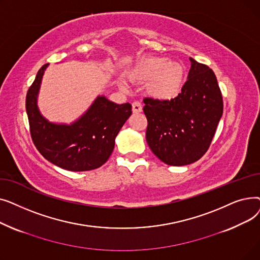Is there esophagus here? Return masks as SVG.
Returning a JSON list of instances; mask_svg holds the SVG:
<instances>
[{
    "instance_id": "1",
    "label": "esophagus",
    "mask_w": 260,
    "mask_h": 260,
    "mask_svg": "<svg viewBox=\"0 0 260 260\" xmlns=\"http://www.w3.org/2000/svg\"><path fill=\"white\" fill-rule=\"evenodd\" d=\"M132 106H133V113L134 114H139V113L142 112V105H141L140 102L136 101V102L133 103Z\"/></svg>"
}]
</instances>
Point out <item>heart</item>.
<instances>
[{"instance_id":"obj_1","label":"heart","mask_w":260,"mask_h":260,"mask_svg":"<svg viewBox=\"0 0 260 260\" xmlns=\"http://www.w3.org/2000/svg\"><path fill=\"white\" fill-rule=\"evenodd\" d=\"M129 79L135 83L146 84V92L153 99L171 101L181 93L185 77V65L178 60H168L163 57H151L140 60L128 72ZM122 89L127 86L119 82Z\"/></svg>"}]
</instances>
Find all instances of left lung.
I'll return each instance as SVG.
<instances>
[{
    "instance_id": "1",
    "label": "left lung",
    "mask_w": 260,
    "mask_h": 260,
    "mask_svg": "<svg viewBox=\"0 0 260 260\" xmlns=\"http://www.w3.org/2000/svg\"><path fill=\"white\" fill-rule=\"evenodd\" d=\"M189 61L187 81L178 97L143 100L147 144L162 162L174 167L190 165L206 154L223 112L214 72L193 58Z\"/></svg>"
}]
</instances>
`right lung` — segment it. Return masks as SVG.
I'll return each instance as SVG.
<instances>
[{
    "label": "right lung",
    "instance_id": "add662e5",
    "mask_svg": "<svg viewBox=\"0 0 260 260\" xmlns=\"http://www.w3.org/2000/svg\"><path fill=\"white\" fill-rule=\"evenodd\" d=\"M47 66L40 68L26 95V113L37 149L52 165L67 171L100 168L112 155L117 135L132 115V105L117 104L105 95H98L71 124L50 122L38 107V94Z\"/></svg>",
    "mask_w": 260,
    "mask_h": 260
}]
</instances>
